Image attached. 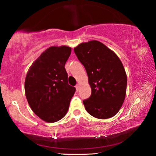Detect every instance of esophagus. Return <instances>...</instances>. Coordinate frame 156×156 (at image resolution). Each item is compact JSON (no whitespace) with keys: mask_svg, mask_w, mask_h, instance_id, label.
I'll return each instance as SVG.
<instances>
[{"mask_svg":"<svg viewBox=\"0 0 156 156\" xmlns=\"http://www.w3.org/2000/svg\"><path fill=\"white\" fill-rule=\"evenodd\" d=\"M79 85H80V84H77L76 85V91H78V89H79Z\"/></svg>","mask_w":156,"mask_h":156,"instance_id":"obj_1","label":"esophagus"}]
</instances>
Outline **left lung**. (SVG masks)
Listing matches in <instances>:
<instances>
[{
    "label": "left lung",
    "instance_id": "1",
    "mask_svg": "<svg viewBox=\"0 0 156 156\" xmlns=\"http://www.w3.org/2000/svg\"><path fill=\"white\" fill-rule=\"evenodd\" d=\"M74 52L85 68L91 89V96L83 100L87 112L99 119L114 116L125 100L127 84L121 60L98 41L81 43Z\"/></svg>",
    "mask_w": 156,
    "mask_h": 156
}]
</instances>
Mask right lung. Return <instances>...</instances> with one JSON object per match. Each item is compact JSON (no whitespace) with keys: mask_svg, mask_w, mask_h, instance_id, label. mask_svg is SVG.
Wrapping results in <instances>:
<instances>
[{"mask_svg":"<svg viewBox=\"0 0 156 156\" xmlns=\"http://www.w3.org/2000/svg\"><path fill=\"white\" fill-rule=\"evenodd\" d=\"M72 48L52 46L42 53L28 70L25 82L27 102L36 115L55 122L66 115L76 91L68 84L65 65Z\"/></svg>","mask_w":156,"mask_h":156,"instance_id":"obj_1","label":"right lung"}]
</instances>
